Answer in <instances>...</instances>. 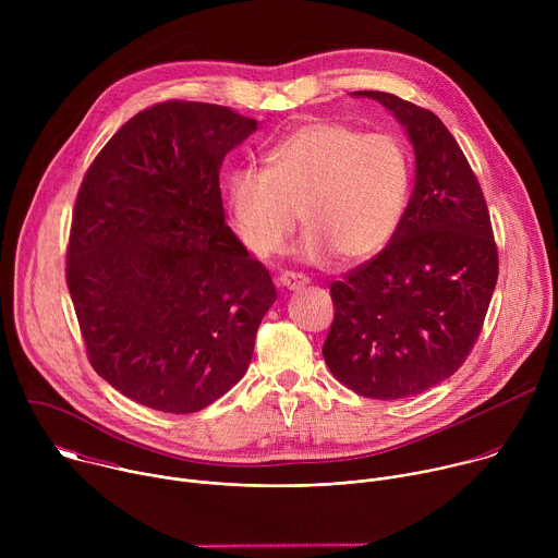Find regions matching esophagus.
I'll return each mask as SVG.
<instances>
[{"label": "esophagus", "mask_w": 558, "mask_h": 558, "mask_svg": "<svg viewBox=\"0 0 558 558\" xmlns=\"http://www.w3.org/2000/svg\"><path fill=\"white\" fill-rule=\"evenodd\" d=\"M276 284L282 287V289H287V291H298V289H302V287L308 284V278H304V276H300V274L284 271V274H280V276L276 278Z\"/></svg>", "instance_id": "1"}]
</instances>
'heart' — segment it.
I'll return each instance as SVG.
<instances>
[{
  "label": "heart",
  "instance_id": "1",
  "mask_svg": "<svg viewBox=\"0 0 558 558\" xmlns=\"http://www.w3.org/2000/svg\"><path fill=\"white\" fill-rule=\"evenodd\" d=\"M233 229L256 256L282 250L298 225H308L295 256L325 265L377 256L400 229L411 194V158L386 132L364 134L338 121H308L280 136L267 168L238 166L225 174Z\"/></svg>",
  "mask_w": 558,
  "mask_h": 558
}]
</instances>
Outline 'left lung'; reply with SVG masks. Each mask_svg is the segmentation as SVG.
Returning <instances> with one entry per match:
<instances>
[{"label": "left lung", "mask_w": 558, "mask_h": 558, "mask_svg": "<svg viewBox=\"0 0 558 558\" xmlns=\"http://www.w3.org/2000/svg\"><path fill=\"white\" fill-rule=\"evenodd\" d=\"M402 123L415 187L381 254L331 284L323 355L333 377L373 400H402L448 379L482 333L499 258L486 198L437 114L360 90Z\"/></svg>", "instance_id": "8db88e82"}]
</instances>
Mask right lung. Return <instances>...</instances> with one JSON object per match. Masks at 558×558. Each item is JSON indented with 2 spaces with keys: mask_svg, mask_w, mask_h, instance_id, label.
Returning <instances> with one entry per match:
<instances>
[{
  "mask_svg": "<svg viewBox=\"0 0 558 558\" xmlns=\"http://www.w3.org/2000/svg\"><path fill=\"white\" fill-rule=\"evenodd\" d=\"M229 108L166 101L132 117L78 190L68 289L95 371L130 400L196 413L247 373L276 302L225 222V156L258 130Z\"/></svg>",
  "mask_w": 558,
  "mask_h": 558,
  "instance_id": "obj_1",
  "label": "right lung"
}]
</instances>
